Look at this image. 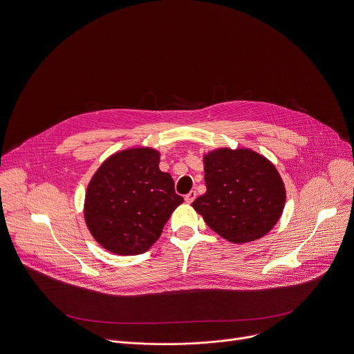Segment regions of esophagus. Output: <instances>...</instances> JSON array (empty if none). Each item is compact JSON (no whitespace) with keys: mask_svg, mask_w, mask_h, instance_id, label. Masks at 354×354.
I'll use <instances>...</instances> for the list:
<instances>
[{"mask_svg":"<svg viewBox=\"0 0 354 354\" xmlns=\"http://www.w3.org/2000/svg\"><path fill=\"white\" fill-rule=\"evenodd\" d=\"M195 198H197V192H195V191H189V192L185 195V197H184V200H185L187 204H191Z\"/></svg>","mask_w":354,"mask_h":354,"instance_id":"34e87169","label":"esophagus"}]
</instances>
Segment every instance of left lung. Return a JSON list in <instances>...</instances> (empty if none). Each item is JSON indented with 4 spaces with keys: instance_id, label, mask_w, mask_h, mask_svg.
Returning <instances> with one entry per match:
<instances>
[{
    "instance_id": "1",
    "label": "left lung",
    "mask_w": 354,
    "mask_h": 354,
    "mask_svg": "<svg viewBox=\"0 0 354 354\" xmlns=\"http://www.w3.org/2000/svg\"><path fill=\"white\" fill-rule=\"evenodd\" d=\"M207 191L192 203L205 223L230 243L267 234L283 215L286 187L267 157L249 147H218L203 156Z\"/></svg>"
}]
</instances>
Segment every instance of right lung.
Listing matches in <instances>:
<instances>
[{
    "label": "right lung",
    "instance_id": "add662e5",
    "mask_svg": "<svg viewBox=\"0 0 354 354\" xmlns=\"http://www.w3.org/2000/svg\"><path fill=\"white\" fill-rule=\"evenodd\" d=\"M160 151L135 146L115 151L91 177L84 221L105 250L120 256L147 252L160 238L173 211L184 203L169 173L159 169Z\"/></svg>",
    "mask_w": 354,
    "mask_h": 354
}]
</instances>
